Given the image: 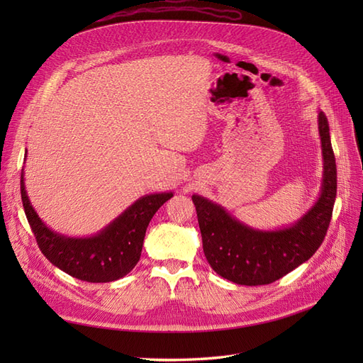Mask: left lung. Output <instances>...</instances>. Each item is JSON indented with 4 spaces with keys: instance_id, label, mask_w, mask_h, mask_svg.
Here are the masks:
<instances>
[{
    "instance_id": "left-lung-1",
    "label": "left lung",
    "mask_w": 363,
    "mask_h": 363,
    "mask_svg": "<svg viewBox=\"0 0 363 363\" xmlns=\"http://www.w3.org/2000/svg\"><path fill=\"white\" fill-rule=\"evenodd\" d=\"M323 151L321 194L300 219L279 230H257L240 223L201 195H192L203 238L204 256L219 276L245 286L269 284L309 260L320 248L330 224L336 199V162L330 128L318 113Z\"/></svg>"
}]
</instances>
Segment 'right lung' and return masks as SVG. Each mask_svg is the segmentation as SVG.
<instances>
[{
  "mask_svg": "<svg viewBox=\"0 0 363 363\" xmlns=\"http://www.w3.org/2000/svg\"><path fill=\"white\" fill-rule=\"evenodd\" d=\"M172 195L160 192L140 196L96 235L71 238L54 232L39 218L26 191L24 169L21 172V199L43 256L63 272L89 283L115 281L136 267L151 218Z\"/></svg>",
  "mask_w": 363,
  "mask_h": 363,
  "instance_id": "add662e5",
  "label": "right lung"
}]
</instances>
